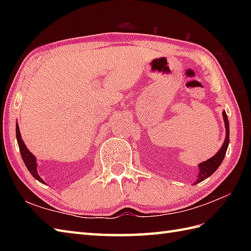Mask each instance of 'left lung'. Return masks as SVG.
Segmentation results:
<instances>
[{
	"instance_id": "obj_1",
	"label": "left lung",
	"mask_w": 251,
	"mask_h": 251,
	"mask_svg": "<svg viewBox=\"0 0 251 251\" xmlns=\"http://www.w3.org/2000/svg\"><path fill=\"white\" fill-rule=\"evenodd\" d=\"M223 120H225V124H226V140L223 142V145L221 149L219 150L215 156H212L211 158L207 159V161L202 162L199 165L200 167V174H199V178L196 180V183H200L201 181L205 180L206 178L209 177L212 174H214L217 168L220 166L223 158H225V155L227 150V146H228V141H230V127H228V120H227V115L226 113V111H223Z\"/></svg>"
}]
</instances>
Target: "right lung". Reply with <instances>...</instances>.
<instances>
[{"instance_id": "obj_1", "label": "right lung", "mask_w": 251, "mask_h": 251, "mask_svg": "<svg viewBox=\"0 0 251 251\" xmlns=\"http://www.w3.org/2000/svg\"><path fill=\"white\" fill-rule=\"evenodd\" d=\"M16 137H17V142H18V146H19V150H20L21 156H23V159H24V162H25V165L26 166V168H28V170L31 173V175L33 176V177L36 180H39L40 182L44 183V181L42 180V178L40 177L39 174H37V170H36V159H35L34 155L28 150V149H26V147L25 146L23 139H21L18 124L16 125Z\"/></svg>"}]
</instances>
